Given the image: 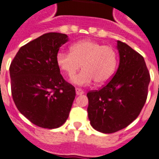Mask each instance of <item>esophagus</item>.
I'll return each instance as SVG.
<instances>
[{
  "instance_id": "esophagus-1",
  "label": "esophagus",
  "mask_w": 159,
  "mask_h": 159,
  "mask_svg": "<svg viewBox=\"0 0 159 159\" xmlns=\"http://www.w3.org/2000/svg\"><path fill=\"white\" fill-rule=\"evenodd\" d=\"M83 93H84V91H83L81 89L76 88V94H77V95H82Z\"/></svg>"
}]
</instances>
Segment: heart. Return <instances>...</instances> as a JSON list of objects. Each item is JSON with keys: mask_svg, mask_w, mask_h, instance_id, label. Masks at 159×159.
I'll return each instance as SVG.
<instances>
[{"mask_svg": "<svg viewBox=\"0 0 159 159\" xmlns=\"http://www.w3.org/2000/svg\"><path fill=\"white\" fill-rule=\"evenodd\" d=\"M56 62L68 76H73L81 65V72L72 78L71 81L81 86L102 85L113 75L117 65V54L110 46H104L90 39L75 43L70 47V53L59 51Z\"/></svg>", "mask_w": 159, "mask_h": 159, "instance_id": "obj_1", "label": "heart"}]
</instances>
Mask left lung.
<instances>
[{
  "label": "left lung",
  "mask_w": 159,
  "mask_h": 159,
  "mask_svg": "<svg viewBox=\"0 0 159 159\" xmlns=\"http://www.w3.org/2000/svg\"><path fill=\"white\" fill-rule=\"evenodd\" d=\"M120 64L106 85L87 93L88 117L93 128L110 134L128 127L139 116L148 94L151 77L144 58L117 41Z\"/></svg>",
  "instance_id": "left-lung-1"
}]
</instances>
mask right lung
<instances>
[{"instance_id": "1", "label": "right lung", "mask_w": 159, "mask_h": 159, "mask_svg": "<svg viewBox=\"0 0 159 159\" xmlns=\"http://www.w3.org/2000/svg\"><path fill=\"white\" fill-rule=\"evenodd\" d=\"M66 34L50 32L20 48L9 67L11 91L21 114L43 128H59L69 116L76 93L56 62Z\"/></svg>"}]
</instances>
